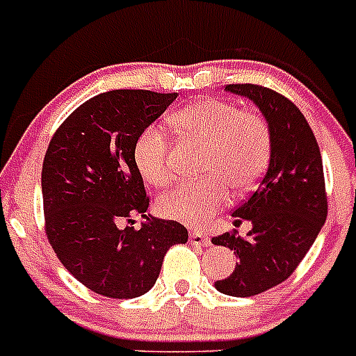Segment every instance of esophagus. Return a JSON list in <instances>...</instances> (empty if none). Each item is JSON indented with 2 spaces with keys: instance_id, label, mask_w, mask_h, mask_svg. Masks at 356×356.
<instances>
[{
  "instance_id": "34e87169",
  "label": "esophagus",
  "mask_w": 356,
  "mask_h": 356,
  "mask_svg": "<svg viewBox=\"0 0 356 356\" xmlns=\"http://www.w3.org/2000/svg\"><path fill=\"white\" fill-rule=\"evenodd\" d=\"M188 242L194 244V246H210V237L205 235L203 232H191V237H188Z\"/></svg>"
}]
</instances>
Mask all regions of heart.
<instances>
[{"label":"heart","mask_w":356,"mask_h":356,"mask_svg":"<svg viewBox=\"0 0 356 356\" xmlns=\"http://www.w3.org/2000/svg\"><path fill=\"white\" fill-rule=\"evenodd\" d=\"M169 122L181 137L205 144L201 159L205 178L163 194L159 200L163 217L201 225L228 203V187L244 193L266 171L271 131L257 112L238 110L217 97H201L172 112ZM134 160L147 184L163 187L172 181L168 137L159 127H147L137 137Z\"/></svg>","instance_id":"b5f03b06"}]
</instances>
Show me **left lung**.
<instances>
[{
    "instance_id": "8db88e82",
    "label": "left lung",
    "mask_w": 356,
    "mask_h": 356,
    "mask_svg": "<svg viewBox=\"0 0 356 356\" xmlns=\"http://www.w3.org/2000/svg\"><path fill=\"white\" fill-rule=\"evenodd\" d=\"M228 92L250 97L271 131V156L259 188L234 210L235 222L250 221L246 237L226 234L216 246L238 257L234 273L216 289L250 298L282 284L300 266L326 221L328 201L316 135L300 108L282 94L253 83H232Z\"/></svg>"
}]
</instances>
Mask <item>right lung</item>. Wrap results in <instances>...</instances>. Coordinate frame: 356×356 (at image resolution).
<instances>
[{
	"mask_svg": "<svg viewBox=\"0 0 356 356\" xmlns=\"http://www.w3.org/2000/svg\"><path fill=\"white\" fill-rule=\"evenodd\" d=\"M178 94L108 90L78 106L55 131L42 163L46 235L62 266L96 294L130 300L155 285L163 257L187 228L146 213L135 140ZM140 215L139 230L120 226Z\"/></svg>",
	"mask_w": 356,
	"mask_h": 356,
	"instance_id": "add662e5",
	"label": "right lung"
}]
</instances>
